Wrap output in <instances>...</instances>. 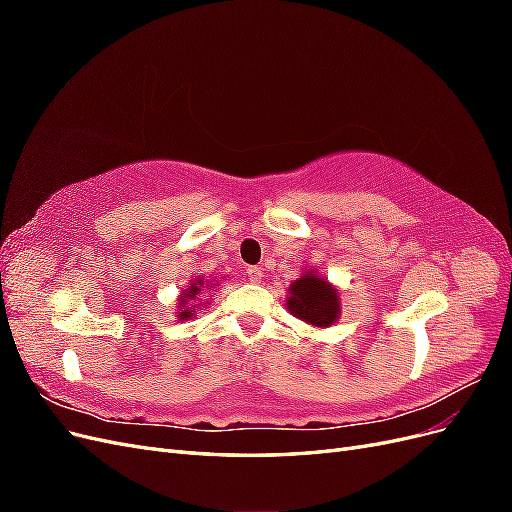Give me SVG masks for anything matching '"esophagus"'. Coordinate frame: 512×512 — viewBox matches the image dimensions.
<instances>
[{"label":"esophagus","mask_w":512,"mask_h":512,"mask_svg":"<svg viewBox=\"0 0 512 512\" xmlns=\"http://www.w3.org/2000/svg\"><path fill=\"white\" fill-rule=\"evenodd\" d=\"M245 277H247V282L260 284V280H262V269H260V267H247V269H245Z\"/></svg>","instance_id":"34e87169"}]
</instances>
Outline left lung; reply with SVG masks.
<instances>
[{
	"label": "left lung",
	"mask_w": 512,
	"mask_h": 512,
	"mask_svg": "<svg viewBox=\"0 0 512 512\" xmlns=\"http://www.w3.org/2000/svg\"><path fill=\"white\" fill-rule=\"evenodd\" d=\"M288 312L314 329H327L339 320L342 314V299L339 290L320 275L316 269H305L299 280L288 286L286 297Z\"/></svg>",
	"instance_id": "left-lung-1"
}]
</instances>
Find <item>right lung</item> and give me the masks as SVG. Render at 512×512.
Listing matches in <instances>:
<instances>
[{
	"mask_svg": "<svg viewBox=\"0 0 512 512\" xmlns=\"http://www.w3.org/2000/svg\"><path fill=\"white\" fill-rule=\"evenodd\" d=\"M220 286L218 277L215 280H205L203 275L194 277V280L188 284V288L181 290L179 299H177V318L179 320H192L200 309L207 307L209 297H213L215 288Z\"/></svg>",
	"mask_w": 512,
	"mask_h": 512,
	"instance_id": "add662e5",
	"label": "right lung"
}]
</instances>
